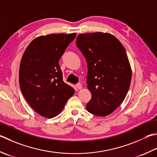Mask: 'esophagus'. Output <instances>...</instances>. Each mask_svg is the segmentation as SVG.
<instances>
[{
    "mask_svg": "<svg viewBox=\"0 0 157 157\" xmlns=\"http://www.w3.org/2000/svg\"><path fill=\"white\" fill-rule=\"evenodd\" d=\"M76 88L78 89V90H79V89H81L82 88V84H80V83H78V84H76Z\"/></svg>",
    "mask_w": 157,
    "mask_h": 157,
    "instance_id": "34e87169",
    "label": "esophagus"
}]
</instances>
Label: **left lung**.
<instances>
[{
  "instance_id": "8db88e82",
  "label": "left lung",
  "mask_w": 157,
  "mask_h": 157,
  "mask_svg": "<svg viewBox=\"0 0 157 157\" xmlns=\"http://www.w3.org/2000/svg\"><path fill=\"white\" fill-rule=\"evenodd\" d=\"M76 45L86 60L87 82L92 99L86 109L105 116L122 103L131 81V69L123 45L109 33H93L77 36Z\"/></svg>"
}]
</instances>
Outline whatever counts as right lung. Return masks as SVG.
<instances>
[{"mask_svg":"<svg viewBox=\"0 0 157 157\" xmlns=\"http://www.w3.org/2000/svg\"><path fill=\"white\" fill-rule=\"evenodd\" d=\"M75 33L40 36L29 45L21 58L19 82L27 102L39 115L57 116L75 90L63 82L59 60Z\"/></svg>","mask_w":157,"mask_h":157,"instance_id":"right-lung-1","label":"right lung"}]
</instances>
